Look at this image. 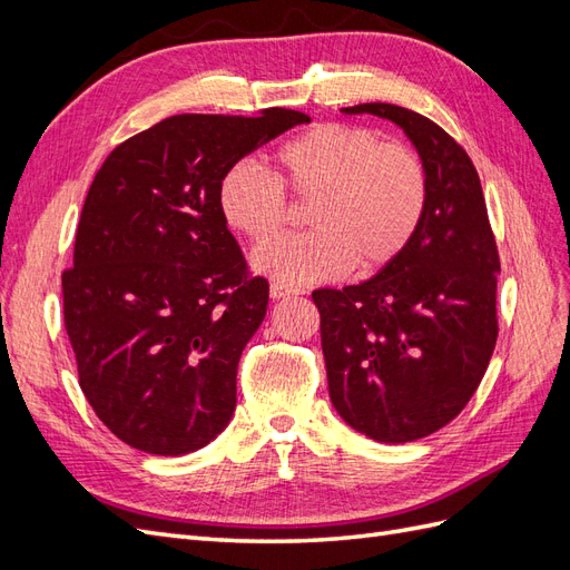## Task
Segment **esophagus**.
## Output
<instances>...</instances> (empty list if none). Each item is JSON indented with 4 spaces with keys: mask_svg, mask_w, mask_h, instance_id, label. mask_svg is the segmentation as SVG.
<instances>
[{
    "mask_svg": "<svg viewBox=\"0 0 570 570\" xmlns=\"http://www.w3.org/2000/svg\"><path fill=\"white\" fill-rule=\"evenodd\" d=\"M292 295H297V289L285 287V285H281V283H273V285H271V297H273V299H287V297H292Z\"/></svg>",
    "mask_w": 570,
    "mask_h": 570,
    "instance_id": "esophagus-1",
    "label": "esophagus"
}]
</instances>
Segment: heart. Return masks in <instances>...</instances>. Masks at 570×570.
Listing matches in <instances>:
<instances>
[{"label":"heart","mask_w":570,"mask_h":570,"mask_svg":"<svg viewBox=\"0 0 570 570\" xmlns=\"http://www.w3.org/2000/svg\"><path fill=\"white\" fill-rule=\"evenodd\" d=\"M281 181L302 202L314 230L281 237L252 254V268L285 285L337 281L356 264L381 271L416 235L428 178L409 147L381 142L373 130L321 124L289 140L281 154ZM218 212L228 226L266 243L287 218L285 189L266 170L239 161L218 183Z\"/></svg>","instance_id":"obj_1"}]
</instances>
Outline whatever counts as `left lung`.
Segmentation results:
<instances>
[{"mask_svg":"<svg viewBox=\"0 0 570 570\" xmlns=\"http://www.w3.org/2000/svg\"><path fill=\"white\" fill-rule=\"evenodd\" d=\"M400 126L428 178L411 245L373 278L314 292L331 402L375 442L421 440L454 421L497 342L499 256L478 170L433 120L385 101L342 109Z\"/></svg>","mask_w":570,"mask_h":570,"instance_id":"1","label":"left lung"}]
</instances>
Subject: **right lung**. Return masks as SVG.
I'll return each mask as SVG.
<instances>
[{
    "mask_svg": "<svg viewBox=\"0 0 570 570\" xmlns=\"http://www.w3.org/2000/svg\"><path fill=\"white\" fill-rule=\"evenodd\" d=\"M312 118L183 114L118 145L90 185L61 275L80 390L135 450L183 456L233 419L237 364L268 283L249 275L218 212L239 159Z\"/></svg>",
    "mask_w": 570,
    "mask_h": 570,
    "instance_id": "add662e5",
    "label": "right lung"
}]
</instances>
